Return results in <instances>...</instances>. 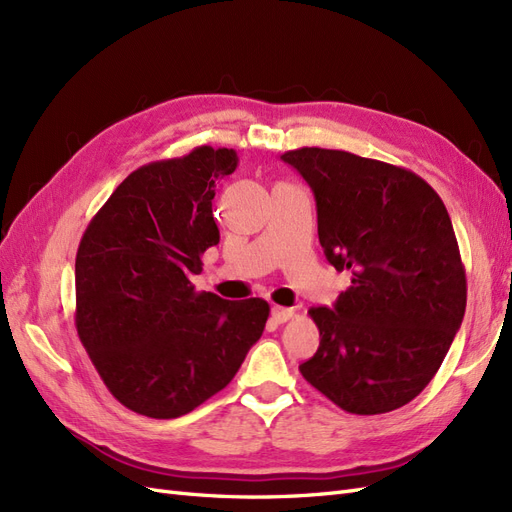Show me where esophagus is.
Wrapping results in <instances>:
<instances>
[{
    "mask_svg": "<svg viewBox=\"0 0 512 512\" xmlns=\"http://www.w3.org/2000/svg\"><path fill=\"white\" fill-rule=\"evenodd\" d=\"M292 316H294V309H292V307H280V305H275V307L271 309V318H273L275 324H284V322L290 320Z\"/></svg>",
    "mask_w": 512,
    "mask_h": 512,
    "instance_id": "1",
    "label": "esophagus"
}]
</instances>
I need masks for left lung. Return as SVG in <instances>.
<instances>
[{
  "label": "left lung",
  "instance_id": "left-lung-1",
  "mask_svg": "<svg viewBox=\"0 0 512 512\" xmlns=\"http://www.w3.org/2000/svg\"><path fill=\"white\" fill-rule=\"evenodd\" d=\"M282 160L307 181L318 239L352 286L312 307L320 346L303 378L352 414L406 406L436 376L466 314V271L442 198L412 170L303 147Z\"/></svg>",
  "mask_w": 512,
  "mask_h": 512
}]
</instances>
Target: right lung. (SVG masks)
I'll return each instance as SVG.
<instances>
[{"instance_id": "right-lung-1", "label": "right lung", "mask_w": 512, "mask_h": 512, "mask_svg": "<svg viewBox=\"0 0 512 512\" xmlns=\"http://www.w3.org/2000/svg\"><path fill=\"white\" fill-rule=\"evenodd\" d=\"M235 149L196 147L123 179L76 252V331L128 410L177 418L220 393L265 331L269 303L196 292L220 243L211 200Z\"/></svg>"}]
</instances>
